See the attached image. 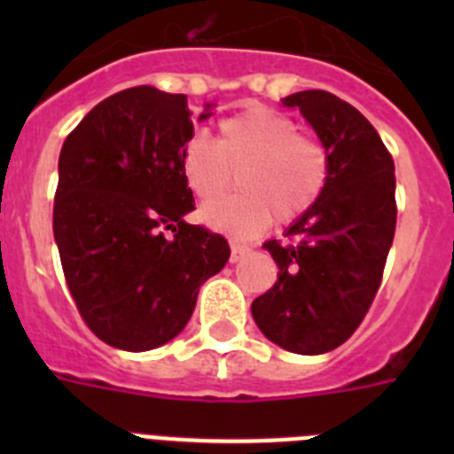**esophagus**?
<instances>
[{
  "mask_svg": "<svg viewBox=\"0 0 454 454\" xmlns=\"http://www.w3.org/2000/svg\"><path fill=\"white\" fill-rule=\"evenodd\" d=\"M247 252H250V247H247V246H243V243H231V254H230V262H231V263L240 262V259H243V256H246Z\"/></svg>",
  "mask_w": 454,
  "mask_h": 454,
  "instance_id": "esophagus-1",
  "label": "esophagus"
}]
</instances>
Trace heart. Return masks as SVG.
Here are the masks:
<instances>
[{
	"mask_svg": "<svg viewBox=\"0 0 454 454\" xmlns=\"http://www.w3.org/2000/svg\"><path fill=\"white\" fill-rule=\"evenodd\" d=\"M179 168L192 195L204 202L223 195L236 172L240 192L207 204L202 218L239 239L262 234L270 220H302L318 207L332 179L327 147L300 134L295 120L259 104L220 120L215 143L192 134L182 147Z\"/></svg>",
	"mask_w": 454,
	"mask_h": 454,
	"instance_id": "1",
	"label": "heart"
}]
</instances>
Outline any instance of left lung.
<instances>
[{
  "instance_id": "left-lung-1",
  "label": "left lung",
  "mask_w": 454,
  "mask_h": 454,
  "mask_svg": "<svg viewBox=\"0 0 454 454\" xmlns=\"http://www.w3.org/2000/svg\"><path fill=\"white\" fill-rule=\"evenodd\" d=\"M314 127L332 159L318 207L268 240L277 282L252 302L259 330L295 355L346 343L368 314L395 234V166L371 122L327 90L284 98Z\"/></svg>"
}]
</instances>
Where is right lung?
I'll use <instances>...</instances> for the list:
<instances>
[{
    "label": "right lung",
    "mask_w": 454,
    "mask_h": 454,
    "mask_svg": "<svg viewBox=\"0 0 454 454\" xmlns=\"http://www.w3.org/2000/svg\"><path fill=\"white\" fill-rule=\"evenodd\" d=\"M191 115L186 95L127 88L61 147L54 239L67 291L92 334L120 350L175 339L230 259L224 236L184 220L195 208L179 168Z\"/></svg>",
    "instance_id": "obj_1"
}]
</instances>
